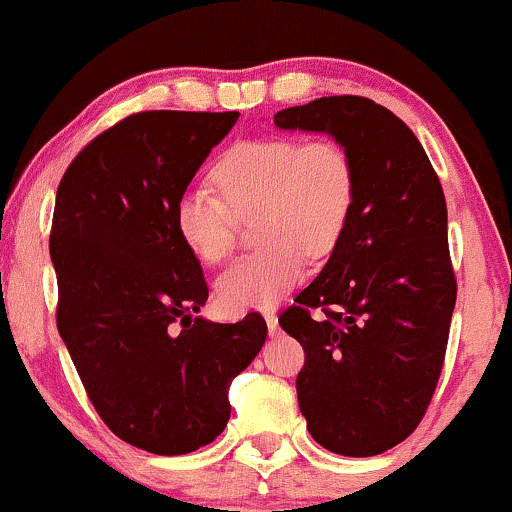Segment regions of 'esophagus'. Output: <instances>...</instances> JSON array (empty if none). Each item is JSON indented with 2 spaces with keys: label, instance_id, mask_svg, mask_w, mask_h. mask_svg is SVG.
I'll return each mask as SVG.
<instances>
[{
  "label": "esophagus",
  "instance_id": "obj_1",
  "mask_svg": "<svg viewBox=\"0 0 512 512\" xmlns=\"http://www.w3.org/2000/svg\"><path fill=\"white\" fill-rule=\"evenodd\" d=\"M266 323H268L270 334H275L277 332V315L273 311H266Z\"/></svg>",
  "mask_w": 512,
  "mask_h": 512
}]
</instances>
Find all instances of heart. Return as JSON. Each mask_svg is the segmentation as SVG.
<instances>
[{
	"instance_id": "heart-1",
	"label": "heart",
	"mask_w": 512,
	"mask_h": 512,
	"mask_svg": "<svg viewBox=\"0 0 512 512\" xmlns=\"http://www.w3.org/2000/svg\"><path fill=\"white\" fill-rule=\"evenodd\" d=\"M218 192L189 187L175 204L180 239L216 266L235 251L242 223L256 220L263 242L216 282L230 313L268 308L306 273L308 256H327L342 239L356 204V161L337 137H251L213 168Z\"/></svg>"
}]
</instances>
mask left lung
I'll return each instance as SVG.
<instances>
[{"instance_id":"left-lung-1","label":"left lung","mask_w":512,"mask_h":512,"mask_svg":"<svg viewBox=\"0 0 512 512\" xmlns=\"http://www.w3.org/2000/svg\"><path fill=\"white\" fill-rule=\"evenodd\" d=\"M275 125L330 132L356 161L349 225L277 320L304 346L296 394L311 437L377 456L415 432L444 368L458 292L444 189L413 130L368 97L315 99Z\"/></svg>"}]
</instances>
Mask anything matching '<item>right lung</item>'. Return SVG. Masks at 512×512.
<instances>
[{"instance_id":"add662e5","label":"right lung","mask_w":512,"mask_h":512,"mask_svg":"<svg viewBox=\"0 0 512 512\" xmlns=\"http://www.w3.org/2000/svg\"><path fill=\"white\" fill-rule=\"evenodd\" d=\"M237 111H140L99 132L66 168L49 232L56 327L94 410L156 456L211 444L227 387L266 342L263 315L194 318L208 285L175 204Z\"/></svg>"}]
</instances>
